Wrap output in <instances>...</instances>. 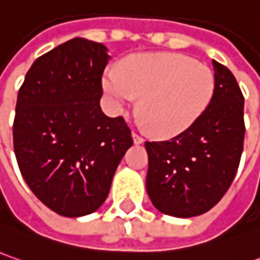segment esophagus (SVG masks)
<instances>
[{
	"label": "esophagus",
	"mask_w": 260,
	"mask_h": 260,
	"mask_svg": "<svg viewBox=\"0 0 260 260\" xmlns=\"http://www.w3.org/2000/svg\"><path fill=\"white\" fill-rule=\"evenodd\" d=\"M132 138H134V142H135V144H142V142H144V138H142L141 135H138L137 132H132Z\"/></svg>",
	"instance_id": "34e87169"
}]
</instances>
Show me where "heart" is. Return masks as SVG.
Here are the masks:
<instances>
[{
	"label": "heart",
	"instance_id": "obj_1",
	"mask_svg": "<svg viewBox=\"0 0 260 260\" xmlns=\"http://www.w3.org/2000/svg\"><path fill=\"white\" fill-rule=\"evenodd\" d=\"M103 87L118 109L134 106L148 131L171 138L187 131L202 116L214 94L210 69L175 53L141 54L126 60L121 70L109 69Z\"/></svg>",
	"mask_w": 260,
	"mask_h": 260
}]
</instances>
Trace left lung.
Returning <instances> with one entry per match:
<instances>
[{"label":"left lung","mask_w":260,"mask_h":260,"mask_svg":"<svg viewBox=\"0 0 260 260\" xmlns=\"http://www.w3.org/2000/svg\"><path fill=\"white\" fill-rule=\"evenodd\" d=\"M214 94L202 116L168 141H147V191L158 210L194 217L221 200L236 175L245 139V99L233 73L213 60Z\"/></svg>","instance_id":"1"}]
</instances>
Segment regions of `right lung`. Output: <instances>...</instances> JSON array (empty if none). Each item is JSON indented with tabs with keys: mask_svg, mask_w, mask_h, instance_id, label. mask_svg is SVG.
Wrapping results in <instances>:
<instances>
[{
	"mask_svg": "<svg viewBox=\"0 0 260 260\" xmlns=\"http://www.w3.org/2000/svg\"><path fill=\"white\" fill-rule=\"evenodd\" d=\"M109 58L101 43L72 39L37 58L18 90L15 158L30 190L60 216L98 210L134 144L125 119L101 109Z\"/></svg>",
	"mask_w": 260,
	"mask_h": 260,
	"instance_id": "obj_1",
	"label": "right lung"
}]
</instances>
